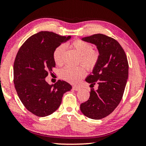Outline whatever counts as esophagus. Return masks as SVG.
Returning a JSON list of instances; mask_svg holds the SVG:
<instances>
[{"label": "esophagus", "mask_w": 146, "mask_h": 146, "mask_svg": "<svg viewBox=\"0 0 146 146\" xmlns=\"http://www.w3.org/2000/svg\"><path fill=\"white\" fill-rule=\"evenodd\" d=\"M79 89H80V88H79V86H73V90H75V91H78Z\"/></svg>", "instance_id": "1"}]
</instances>
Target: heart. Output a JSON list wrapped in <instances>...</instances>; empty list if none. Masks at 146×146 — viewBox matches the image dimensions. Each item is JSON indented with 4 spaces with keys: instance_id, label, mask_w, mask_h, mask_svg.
<instances>
[{
    "instance_id": "b5f03b06",
    "label": "heart",
    "mask_w": 146,
    "mask_h": 146,
    "mask_svg": "<svg viewBox=\"0 0 146 146\" xmlns=\"http://www.w3.org/2000/svg\"><path fill=\"white\" fill-rule=\"evenodd\" d=\"M71 47L80 54L79 62L88 70H92L96 65L99 59V53L92 49V45L81 40H75L71 43ZM64 46H57L53 52V59L57 65H61L63 62L62 54ZM86 74V70L83 66L71 67L65 66L60 70V76L69 82H76Z\"/></svg>"
}]
</instances>
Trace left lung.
I'll return each mask as SVG.
<instances>
[{"instance_id": "left-lung-1", "label": "left lung", "mask_w": 146, "mask_h": 146, "mask_svg": "<svg viewBox=\"0 0 146 146\" xmlns=\"http://www.w3.org/2000/svg\"><path fill=\"white\" fill-rule=\"evenodd\" d=\"M96 46L99 59L86 81L91 86L88 101L80 105L83 114L90 119L98 120L114 111L122 99L128 79L129 64L124 50L114 38L98 34L82 38Z\"/></svg>"}]
</instances>
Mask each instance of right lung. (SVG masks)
Returning a JSON list of instances; mask_svg holds the SVG:
<instances>
[{
    "label": "right lung",
    "instance_id": "obj_1",
    "mask_svg": "<svg viewBox=\"0 0 146 146\" xmlns=\"http://www.w3.org/2000/svg\"><path fill=\"white\" fill-rule=\"evenodd\" d=\"M71 37L52 32H40L30 36L17 54L13 65L15 88L24 106L38 117L48 116L58 109L62 96L72 86L58 80L50 85L45 78L55 67L53 52Z\"/></svg>",
    "mask_w": 146,
    "mask_h": 146
}]
</instances>
